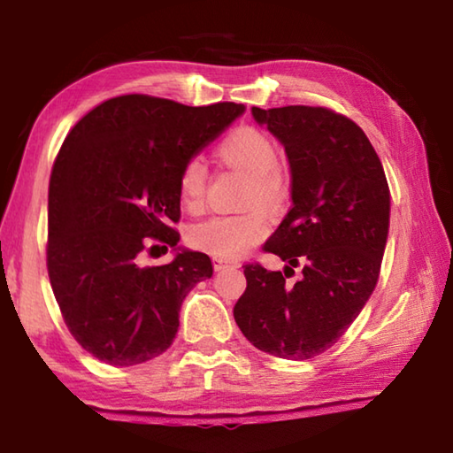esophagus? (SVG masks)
I'll return each mask as SVG.
<instances>
[{
    "label": "esophagus",
    "mask_w": 453,
    "mask_h": 453,
    "mask_svg": "<svg viewBox=\"0 0 453 453\" xmlns=\"http://www.w3.org/2000/svg\"><path fill=\"white\" fill-rule=\"evenodd\" d=\"M213 267L219 272V270H226V267H237V262L226 257H213Z\"/></svg>",
    "instance_id": "esophagus-1"
}]
</instances>
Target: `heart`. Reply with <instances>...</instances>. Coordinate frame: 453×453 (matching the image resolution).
<instances>
[{
  "label": "heart",
  "mask_w": 453,
  "mask_h": 453,
  "mask_svg": "<svg viewBox=\"0 0 453 453\" xmlns=\"http://www.w3.org/2000/svg\"><path fill=\"white\" fill-rule=\"evenodd\" d=\"M216 153L227 165L248 173L242 213L213 216L189 229V243L216 257H235L270 234V210H280L289 197V181L280 164V148L264 129L237 126L221 137ZM181 203L199 211L208 191V167L199 157H188L178 173ZM265 205L262 206L261 203Z\"/></svg>",
  "instance_id": "obj_1"
}]
</instances>
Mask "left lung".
Returning <instances> with one entry per match:
<instances>
[{
    "label": "left lung",
    "mask_w": 453,
    "mask_h": 453,
    "mask_svg": "<svg viewBox=\"0 0 453 453\" xmlns=\"http://www.w3.org/2000/svg\"><path fill=\"white\" fill-rule=\"evenodd\" d=\"M251 113L286 148L294 203L262 248L286 270L245 264L248 286L234 318L265 354L310 359L340 340L378 283L389 227L388 180L364 129L329 107ZM297 265L301 281L286 284Z\"/></svg>",
    "instance_id": "8db88e82"
}]
</instances>
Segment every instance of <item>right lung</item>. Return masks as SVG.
<instances>
[{
    "label": "right lung",
    "instance_id": "1",
    "mask_svg": "<svg viewBox=\"0 0 453 453\" xmlns=\"http://www.w3.org/2000/svg\"><path fill=\"white\" fill-rule=\"evenodd\" d=\"M242 111L234 102L191 107L126 94L65 135L50 178L48 273L67 329L99 362L164 354L183 297L211 278L202 251L183 250L164 265H142V256L178 245L180 167Z\"/></svg>",
    "mask_w": 453,
    "mask_h": 453
}]
</instances>
